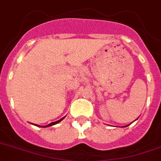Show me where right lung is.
I'll return each instance as SVG.
<instances>
[{
	"label": "right lung",
	"mask_w": 161,
	"mask_h": 161,
	"mask_svg": "<svg viewBox=\"0 0 161 161\" xmlns=\"http://www.w3.org/2000/svg\"><path fill=\"white\" fill-rule=\"evenodd\" d=\"M64 118H62V119H61L60 120H58V121H56V122H51V123H50V124H48V125H45V126H42V127H48V126H50V125H55V124H57V123H58V122H60L62 120V119H63ZM38 126H39V125H38ZM41 127H42V126H41Z\"/></svg>",
	"instance_id": "add662e5"
}]
</instances>
